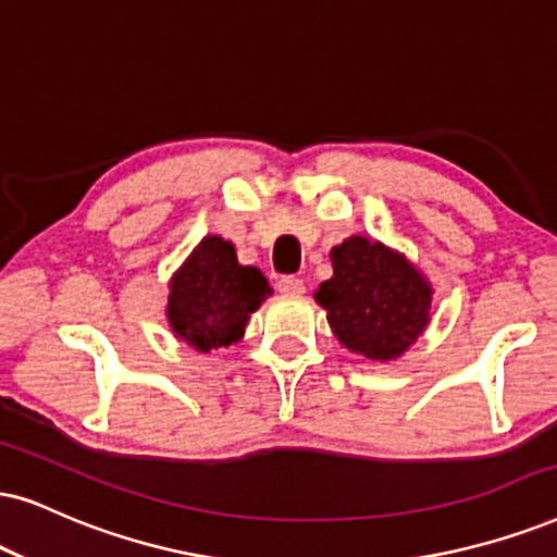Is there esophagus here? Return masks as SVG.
<instances>
[{"label": "esophagus", "instance_id": "34e87169", "mask_svg": "<svg viewBox=\"0 0 557 557\" xmlns=\"http://www.w3.org/2000/svg\"><path fill=\"white\" fill-rule=\"evenodd\" d=\"M277 287H280V293H283V295H293V298H295V295L306 293V283H302L300 277H293V274H287V277L280 280Z\"/></svg>", "mask_w": 557, "mask_h": 557}]
</instances>
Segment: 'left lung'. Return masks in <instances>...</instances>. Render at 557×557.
<instances>
[{"label": "left lung", "mask_w": 557, "mask_h": 557, "mask_svg": "<svg viewBox=\"0 0 557 557\" xmlns=\"http://www.w3.org/2000/svg\"><path fill=\"white\" fill-rule=\"evenodd\" d=\"M334 274L313 298L342 347L375 362L404 357L432 323L434 287L406 255L370 236L331 249Z\"/></svg>", "instance_id": "1"}]
</instances>
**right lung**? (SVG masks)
I'll use <instances>...</instances> for the list:
<instances>
[{"label": "right lung", "instance_id": "add662e5", "mask_svg": "<svg viewBox=\"0 0 557 557\" xmlns=\"http://www.w3.org/2000/svg\"><path fill=\"white\" fill-rule=\"evenodd\" d=\"M166 285L169 329L202 355L242 342L251 313L272 295L264 274L238 262L236 246L218 234L202 236Z\"/></svg>", "mask_w": 557, "mask_h": 557}]
</instances>
